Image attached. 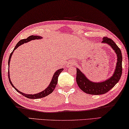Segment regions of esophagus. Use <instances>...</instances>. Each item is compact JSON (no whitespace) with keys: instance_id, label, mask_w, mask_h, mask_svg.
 I'll use <instances>...</instances> for the list:
<instances>
[{"instance_id":"1","label":"esophagus","mask_w":129,"mask_h":129,"mask_svg":"<svg viewBox=\"0 0 129 129\" xmlns=\"http://www.w3.org/2000/svg\"><path fill=\"white\" fill-rule=\"evenodd\" d=\"M74 61H73V60L69 61V62L67 63V67H70L72 66V65H74Z\"/></svg>"}]
</instances>
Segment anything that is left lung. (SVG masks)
<instances>
[{
	"instance_id": "8db88e82",
	"label": "left lung",
	"mask_w": 129,
	"mask_h": 129,
	"mask_svg": "<svg viewBox=\"0 0 129 129\" xmlns=\"http://www.w3.org/2000/svg\"><path fill=\"white\" fill-rule=\"evenodd\" d=\"M102 43L108 44L114 50L117 54V61L116 67L114 74L110 78L105 81L101 82H92V81L88 79L82 71L79 69H76V83L79 87L85 92V93L91 94H102L107 93L110 91L112 88L114 87L118 82L121 78L122 73V56L120 49L116 45L113 41L109 38L104 37L103 38Z\"/></svg>"
}]
</instances>
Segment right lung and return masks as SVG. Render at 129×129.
<instances>
[{"label":"right lung","instance_id":"add662e5","mask_svg":"<svg viewBox=\"0 0 129 129\" xmlns=\"http://www.w3.org/2000/svg\"><path fill=\"white\" fill-rule=\"evenodd\" d=\"M42 38V37H41V36H33L32 35V36H29V37H28V38H26V39H23V40H20V41L16 44V46L15 47L14 49H13V51L10 54V57H9V59H8V65H9V66H10V60H11V56H12V54L13 53V52H14L15 50L18 47L20 46V45H21L23 44H25V43L28 42L29 41H30L31 40L41 39ZM63 70V69H60L59 70H58L57 71H56L55 73H54V75L53 76V78H52L51 82H50V84L49 85V86L47 87L44 90V91L38 93H36V94H25V93H22V92L19 91V90L16 88L15 87L14 85H13V84L11 81L10 77V71H9L10 70H8V79H9V81H10L11 85H12V86L13 88H14L16 91L19 92V93H20V94H21L22 96L26 97V98H28V99H40V98H44V97H46V96H48L49 94H50L51 93L53 92V91H54V89H55V88L56 85V84H57V83H58V76H59V74L61 73V72H62Z\"/></svg>","mask_w":129,"mask_h":129}]
</instances>
